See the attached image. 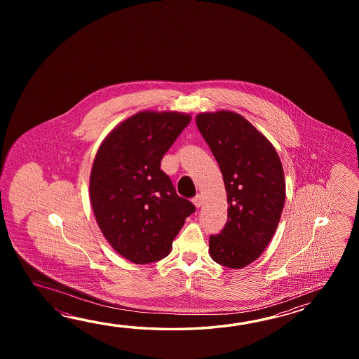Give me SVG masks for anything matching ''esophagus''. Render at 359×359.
<instances>
[{
    "instance_id": "34e87169",
    "label": "esophagus",
    "mask_w": 359,
    "mask_h": 359,
    "mask_svg": "<svg viewBox=\"0 0 359 359\" xmlns=\"http://www.w3.org/2000/svg\"><path fill=\"white\" fill-rule=\"evenodd\" d=\"M192 203L195 204L196 208H200V206L203 205V198H201V195H200V194L195 195L194 198H192Z\"/></svg>"
}]
</instances>
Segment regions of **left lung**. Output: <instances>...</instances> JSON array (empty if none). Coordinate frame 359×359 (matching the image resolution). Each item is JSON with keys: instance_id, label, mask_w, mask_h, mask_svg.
Here are the masks:
<instances>
[{"instance_id": "8db88e82", "label": "left lung", "mask_w": 359, "mask_h": 359, "mask_svg": "<svg viewBox=\"0 0 359 359\" xmlns=\"http://www.w3.org/2000/svg\"><path fill=\"white\" fill-rule=\"evenodd\" d=\"M196 126L221 168L229 203V219L209 237V252L221 266L243 268L259 258L275 235L285 204L283 164L241 115L204 113Z\"/></svg>"}]
</instances>
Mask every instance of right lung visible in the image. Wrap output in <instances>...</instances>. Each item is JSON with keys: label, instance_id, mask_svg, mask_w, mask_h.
Instances as JSON below:
<instances>
[{"label": "right lung", "instance_id": "obj_1", "mask_svg": "<svg viewBox=\"0 0 359 359\" xmlns=\"http://www.w3.org/2000/svg\"><path fill=\"white\" fill-rule=\"evenodd\" d=\"M190 122L181 113L141 111L121 123L96 154L90 177L93 213L116 252L136 264L165 258L196 210L161 169Z\"/></svg>", "mask_w": 359, "mask_h": 359}]
</instances>
